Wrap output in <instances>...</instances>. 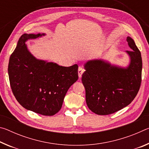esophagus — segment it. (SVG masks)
Wrapping results in <instances>:
<instances>
[{"mask_svg": "<svg viewBox=\"0 0 149 149\" xmlns=\"http://www.w3.org/2000/svg\"><path fill=\"white\" fill-rule=\"evenodd\" d=\"M84 71L85 70L82 67H79V68H78V75H79V77H81L83 73L84 72Z\"/></svg>", "mask_w": 149, "mask_h": 149, "instance_id": "obj_1", "label": "esophagus"}]
</instances>
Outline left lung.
Instances as JSON below:
<instances>
[{
	"label": "left lung",
	"instance_id": "1",
	"mask_svg": "<svg viewBox=\"0 0 149 149\" xmlns=\"http://www.w3.org/2000/svg\"><path fill=\"white\" fill-rule=\"evenodd\" d=\"M132 49L126 50L130 58L127 67L112 65L99 59L89 60L81 81L88 108L99 115L113 114L129 105L138 93L141 83L142 58L133 39L127 37Z\"/></svg>",
	"mask_w": 149,
	"mask_h": 149
}]
</instances>
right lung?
<instances>
[{"label":"right lung","mask_w":149,"mask_h":149,"mask_svg":"<svg viewBox=\"0 0 149 149\" xmlns=\"http://www.w3.org/2000/svg\"><path fill=\"white\" fill-rule=\"evenodd\" d=\"M45 35L20 37L9 60L8 76L12 93L20 104L44 116H53L61 109L68 90L78 79V65L70 67L37 59L26 42Z\"/></svg>","instance_id":"add662e5"}]
</instances>
